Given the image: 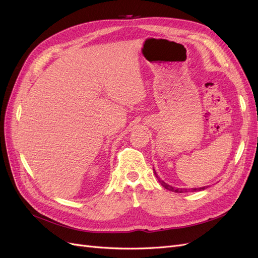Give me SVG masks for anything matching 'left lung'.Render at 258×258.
I'll list each match as a JSON object with an SVG mask.
<instances>
[{
    "instance_id": "8db88e82",
    "label": "left lung",
    "mask_w": 258,
    "mask_h": 258,
    "mask_svg": "<svg viewBox=\"0 0 258 258\" xmlns=\"http://www.w3.org/2000/svg\"><path fill=\"white\" fill-rule=\"evenodd\" d=\"M154 172H155L156 177L158 178L159 183H160L163 187H165L166 189H168V190H170V191H174V192H187V191H199V190H204V189H206V188H207V186L199 187V188H191V189H187V188H175V187H172L171 185H168L167 183L163 182L160 177H158V175H157V173H156V171H155V170H154Z\"/></svg>"
}]
</instances>
